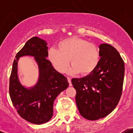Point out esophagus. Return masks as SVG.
I'll return each instance as SVG.
<instances>
[{
	"label": "esophagus",
	"mask_w": 133,
	"mask_h": 133,
	"mask_svg": "<svg viewBox=\"0 0 133 133\" xmlns=\"http://www.w3.org/2000/svg\"><path fill=\"white\" fill-rule=\"evenodd\" d=\"M68 81L69 83V86H72V83H71V79L70 77H68Z\"/></svg>",
	"instance_id": "34e87169"
}]
</instances>
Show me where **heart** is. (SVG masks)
I'll list each match as a JSON object with an SVG mask.
<instances>
[{
    "label": "heart",
    "mask_w": 133,
    "mask_h": 133,
    "mask_svg": "<svg viewBox=\"0 0 133 133\" xmlns=\"http://www.w3.org/2000/svg\"><path fill=\"white\" fill-rule=\"evenodd\" d=\"M58 49L51 47L47 52V57L56 70L64 72L70 63L69 70L71 74L80 73L86 76L95 70L99 62L98 48L95 44L78 37L65 39L57 44Z\"/></svg>",
    "instance_id": "1"
}]
</instances>
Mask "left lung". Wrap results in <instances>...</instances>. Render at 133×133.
<instances>
[{"label":"left lung","instance_id":"8db88e82","mask_svg":"<svg viewBox=\"0 0 133 133\" xmlns=\"http://www.w3.org/2000/svg\"><path fill=\"white\" fill-rule=\"evenodd\" d=\"M100 60L92 73L74 78L76 102L81 115L88 120H97L109 114L119 101L124 76V62L112 45L101 44Z\"/></svg>","mask_w":133,"mask_h":133}]
</instances>
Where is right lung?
<instances>
[{
    "mask_svg": "<svg viewBox=\"0 0 133 133\" xmlns=\"http://www.w3.org/2000/svg\"><path fill=\"white\" fill-rule=\"evenodd\" d=\"M47 45L46 41L38 37L27 41L16 56L9 82V94L17 112L23 119L35 124L51 119L55 99L69 86L66 77L47 59ZM24 56L33 57L39 68L38 81L31 87L24 86L18 76V61Z\"/></svg>",
    "mask_w": 133,
    "mask_h": 133,
    "instance_id": "obj_1",
    "label": "right lung"
}]
</instances>
